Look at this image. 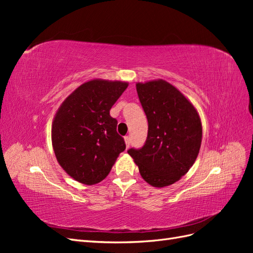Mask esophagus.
Returning a JSON list of instances; mask_svg holds the SVG:
<instances>
[{
	"mask_svg": "<svg viewBox=\"0 0 253 253\" xmlns=\"http://www.w3.org/2000/svg\"><path fill=\"white\" fill-rule=\"evenodd\" d=\"M125 142H126V148H128V147H129V143H131V137H129V136H126V137H125Z\"/></svg>",
	"mask_w": 253,
	"mask_h": 253,
	"instance_id": "34e87169",
	"label": "esophagus"
}]
</instances>
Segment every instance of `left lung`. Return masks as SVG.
Segmentation results:
<instances>
[{
    "label": "left lung",
    "instance_id": "8db88e82",
    "mask_svg": "<svg viewBox=\"0 0 253 253\" xmlns=\"http://www.w3.org/2000/svg\"><path fill=\"white\" fill-rule=\"evenodd\" d=\"M136 89L149 129L143 147L127 153L149 185L170 186L187 174L200 153V115L182 93L163 79L138 82Z\"/></svg>",
    "mask_w": 253,
    "mask_h": 253
}]
</instances>
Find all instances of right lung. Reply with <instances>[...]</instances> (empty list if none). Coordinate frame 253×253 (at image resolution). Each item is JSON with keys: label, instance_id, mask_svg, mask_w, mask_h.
Listing matches in <instances>:
<instances>
[{"label": "right lung", "instance_id": "right-lung-1", "mask_svg": "<svg viewBox=\"0 0 253 253\" xmlns=\"http://www.w3.org/2000/svg\"><path fill=\"white\" fill-rule=\"evenodd\" d=\"M127 85L124 81L89 80L58 109L51 125L52 149L59 165L75 180L88 186L100 182L126 150L110 110Z\"/></svg>", "mask_w": 253, "mask_h": 253}]
</instances>
